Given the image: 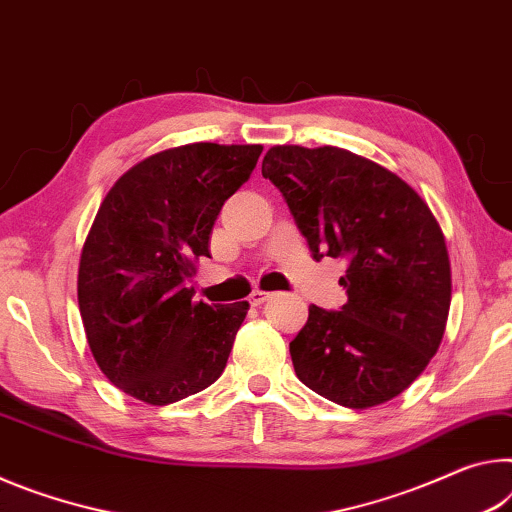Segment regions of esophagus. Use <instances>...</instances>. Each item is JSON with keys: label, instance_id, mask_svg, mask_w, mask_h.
<instances>
[{"label": "esophagus", "instance_id": "esophagus-1", "mask_svg": "<svg viewBox=\"0 0 512 512\" xmlns=\"http://www.w3.org/2000/svg\"><path fill=\"white\" fill-rule=\"evenodd\" d=\"M270 297H272V292H265V290H254V292H251V295H249V304H251V306H261L263 301H267V299H270Z\"/></svg>", "mask_w": 512, "mask_h": 512}]
</instances>
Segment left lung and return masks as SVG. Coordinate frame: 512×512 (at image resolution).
<instances>
[{
  "label": "left lung",
  "instance_id": "1",
  "mask_svg": "<svg viewBox=\"0 0 512 512\" xmlns=\"http://www.w3.org/2000/svg\"><path fill=\"white\" fill-rule=\"evenodd\" d=\"M263 177L286 199L315 261L347 263V304H313L290 342L299 381L347 408L395 399L429 365L447 326L451 267L440 224L406 181L347 149L272 147Z\"/></svg>",
  "mask_w": 512,
  "mask_h": 512
}]
</instances>
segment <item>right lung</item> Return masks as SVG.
Masks as SVG:
<instances>
[{
    "label": "right lung",
    "instance_id": "add662e5",
    "mask_svg": "<svg viewBox=\"0 0 512 512\" xmlns=\"http://www.w3.org/2000/svg\"><path fill=\"white\" fill-rule=\"evenodd\" d=\"M261 145L174 147L133 165L99 206L79 263V311L92 356L129 397L165 406L220 379L247 301H192L224 201Z\"/></svg>",
    "mask_w": 512,
    "mask_h": 512
}]
</instances>
